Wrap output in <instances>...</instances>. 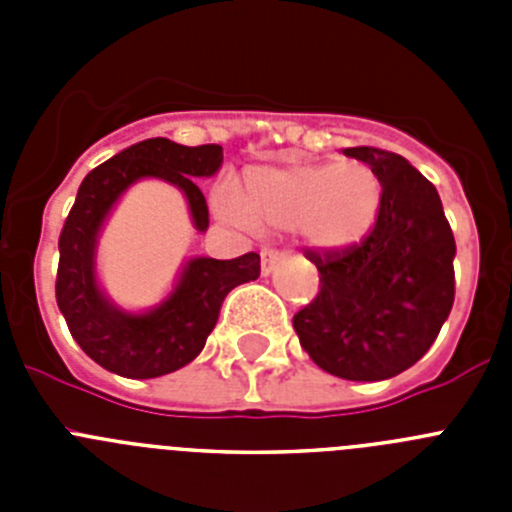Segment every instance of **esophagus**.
Instances as JSON below:
<instances>
[{
  "label": "esophagus",
  "instance_id": "obj_1",
  "mask_svg": "<svg viewBox=\"0 0 512 512\" xmlns=\"http://www.w3.org/2000/svg\"><path fill=\"white\" fill-rule=\"evenodd\" d=\"M282 261L284 253L277 251V248H264V251H261V271H264V274H271Z\"/></svg>",
  "mask_w": 512,
  "mask_h": 512
}]
</instances>
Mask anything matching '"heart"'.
<instances>
[{
    "instance_id": "1",
    "label": "heart",
    "mask_w": 512,
    "mask_h": 512,
    "mask_svg": "<svg viewBox=\"0 0 512 512\" xmlns=\"http://www.w3.org/2000/svg\"><path fill=\"white\" fill-rule=\"evenodd\" d=\"M220 210L238 212L259 230H297L315 251L359 246L382 210L379 176L361 161L261 166L243 176L238 210L220 197Z\"/></svg>"
}]
</instances>
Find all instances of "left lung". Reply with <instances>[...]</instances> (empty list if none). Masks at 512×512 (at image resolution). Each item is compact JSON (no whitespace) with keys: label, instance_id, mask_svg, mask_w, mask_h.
<instances>
[{"label":"left lung","instance_id":"8db88e82","mask_svg":"<svg viewBox=\"0 0 512 512\" xmlns=\"http://www.w3.org/2000/svg\"><path fill=\"white\" fill-rule=\"evenodd\" d=\"M343 153L379 176L382 210L359 246L307 251L320 292L292 325L323 372L379 382L423 359L449 318L456 243L436 187L405 158L372 146Z\"/></svg>","mask_w":512,"mask_h":512}]
</instances>
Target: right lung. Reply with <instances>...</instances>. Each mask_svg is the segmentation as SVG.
Returning <instances> with one entry per match:
<instances>
[{
  "label": "right lung",
  "instance_id": "add662e5",
  "mask_svg": "<svg viewBox=\"0 0 512 512\" xmlns=\"http://www.w3.org/2000/svg\"><path fill=\"white\" fill-rule=\"evenodd\" d=\"M223 164V146H179L169 138H148L125 148L89 171L76 192L58 238L56 302L71 336L89 359L107 372L130 379H153L197 359L220 315L225 295L261 274L259 253L217 261L189 259L174 292L148 312H125L112 305L97 284L94 251L102 223L120 194L138 179H161L182 189L194 228L210 225L205 194L194 179L212 176Z\"/></svg>",
  "mask_w": 512,
  "mask_h": 512
}]
</instances>
